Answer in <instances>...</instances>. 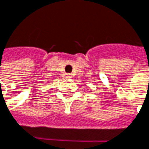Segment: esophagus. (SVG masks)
<instances>
[{
  "mask_svg": "<svg viewBox=\"0 0 149 149\" xmlns=\"http://www.w3.org/2000/svg\"><path fill=\"white\" fill-rule=\"evenodd\" d=\"M66 78L67 79H70V78H72V75L70 74H66Z\"/></svg>",
  "mask_w": 149,
  "mask_h": 149,
  "instance_id": "34e87169",
  "label": "esophagus"
}]
</instances>
